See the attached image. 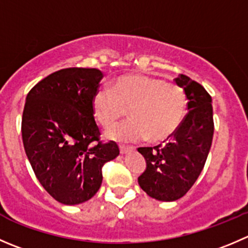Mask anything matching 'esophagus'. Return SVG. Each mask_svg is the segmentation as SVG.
Wrapping results in <instances>:
<instances>
[{
	"mask_svg": "<svg viewBox=\"0 0 248 248\" xmlns=\"http://www.w3.org/2000/svg\"><path fill=\"white\" fill-rule=\"evenodd\" d=\"M132 149H133V148H131V146L120 145V153H121V154H126V153H128V151H131Z\"/></svg>",
	"mask_w": 248,
	"mask_h": 248,
	"instance_id": "obj_1",
	"label": "esophagus"
}]
</instances>
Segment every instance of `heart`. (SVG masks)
Here are the masks:
<instances>
[{
  "mask_svg": "<svg viewBox=\"0 0 248 248\" xmlns=\"http://www.w3.org/2000/svg\"><path fill=\"white\" fill-rule=\"evenodd\" d=\"M92 110L103 128H110L128 110L132 119L110 129V138L137 141L148 137L158 141L172 136L180 126L186 97L177 83L131 74L120 76L110 88H99L93 97Z\"/></svg>",
  "mask_w": 248,
  "mask_h": 248,
  "instance_id": "b5f03b06",
  "label": "heart"
}]
</instances>
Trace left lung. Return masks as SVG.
<instances>
[{
	"mask_svg": "<svg viewBox=\"0 0 248 248\" xmlns=\"http://www.w3.org/2000/svg\"><path fill=\"white\" fill-rule=\"evenodd\" d=\"M174 82L188 98V114L162 144L138 148L146 168L138 177L140 188L160 201L183 198L200 175L212 144V99L199 82L180 74Z\"/></svg>",
	"mask_w": 248,
	"mask_h": 248,
	"instance_id": "1",
	"label": "left lung"
}]
</instances>
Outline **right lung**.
Wrapping results in <instances>:
<instances>
[{
    "mask_svg": "<svg viewBox=\"0 0 248 248\" xmlns=\"http://www.w3.org/2000/svg\"><path fill=\"white\" fill-rule=\"evenodd\" d=\"M103 73L68 68L50 74L26 95L21 117L24 149L36 178L58 202L78 205L99 190L102 168L120 154L103 143L92 100Z\"/></svg>",
    "mask_w": 248,
    "mask_h": 248,
    "instance_id": "obj_1",
    "label": "right lung"
}]
</instances>
